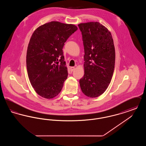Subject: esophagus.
Masks as SVG:
<instances>
[{"label":"esophagus","mask_w":146,"mask_h":146,"mask_svg":"<svg viewBox=\"0 0 146 146\" xmlns=\"http://www.w3.org/2000/svg\"><path fill=\"white\" fill-rule=\"evenodd\" d=\"M74 70H75V67H71L70 68V70L71 72H73Z\"/></svg>","instance_id":"obj_1"}]
</instances>
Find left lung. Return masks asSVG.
I'll return each mask as SVG.
<instances>
[{
  "mask_svg": "<svg viewBox=\"0 0 146 146\" xmlns=\"http://www.w3.org/2000/svg\"><path fill=\"white\" fill-rule=\"evenodd\" d=\"M83 41L84 75L79 80L88 97L101 95L111 83L115 65V48L111 32L98 22L79 24Z\"/></svg>",
  "mask_w": 146,
  "mask_h": 146,
  "instance_id": "8db88e82",
  "label": "left lung"
}]
</instances>
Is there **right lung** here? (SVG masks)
Wrapping results in <instances>:
<instances>
[{
	"label": "right lung",
	"mask_w": 146,
	"mask_h": 146,
	"mask_svg": "<svg viewBox=\"0 0 146 146\" xmlns=\"http://www.w3.org/2000/svg\"><path fill=\"white\" fill-rule=\"evenodd\" d=\"M78 28L51 21L36 28L28 44L26 64L29 81L40 96L50 99L62 90L68 76L64 61V42Z\"/></svg>",
	"instance_id": "1"
}]
</instances>
